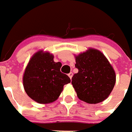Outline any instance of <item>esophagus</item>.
<instances>
[{
    "mask_svg": "<svg viewBox=\"0 0 132 132\" xmlns=\"http://www.w3.org/2000/svg\"><path fill=\"white\" fill-rule=\"evenodd\" d=\"M68 76H69V77L70 78V79H72V77H73V73L72 72H70V73L68 74Z\"/></svg>",
    "mask_w": 132,
    "mask_h": 132,
    "instance_id": "obj_1",
    "label": "esophagus"
}]
</instances>
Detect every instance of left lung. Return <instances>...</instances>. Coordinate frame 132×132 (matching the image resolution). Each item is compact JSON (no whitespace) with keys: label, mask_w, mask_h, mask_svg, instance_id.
I'll return each mask as SVG.
<instances>
[{"label":"left lung","mask_w":132,"mask_h":132,"mask_svg":"<svg viewBox=\"0 0 132 132\" xmlns=\"http://www.w3.org/2000/svg\"><path fill=\"white\" fill-rule=\"evenodd\" d=\"M75 67L79 70L72 78V84L80 100L98 104L106 98L114 88L116 76L103 53L95 49L76 56Z\"/></svg>","instance_id":"left-lung-1"}]
</instances>
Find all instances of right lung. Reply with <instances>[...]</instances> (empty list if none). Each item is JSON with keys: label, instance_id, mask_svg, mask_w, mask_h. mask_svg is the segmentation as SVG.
Returning a JSON list of instances; mask_svg holds the SVG:
<instances>
[{"label": "right lung", "instance_id": "obj_1", "mask_svg": "<svg viewBox=\"0 0 132 132\" xmlns=\"http://www.w3.org/2000/svg\"><path fill=\"white\" fill-rule=\"evenodd\" d=\"M61 62H55L53 56L43 51L30 59L23 75L26 93L39 104L51 103L58 98L64 84L70 79L60 71Z\"/></svg>", "mask_w": 132, "mask_h": 132}]
</instances>
